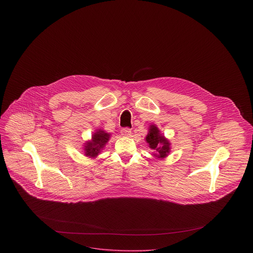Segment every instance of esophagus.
Returning a JSON list of instances; mask_svg holds the SVG:
<instances>
[{
	"mask_svg": "<svg viewBox=\"0 0 253 253\" xmlns=\"http://www.w3.org/2000/svg\"><path fill=\"white\" fill-rule=\"evenodd\" d=\"M121 134H122L123 136H130V134H131V129H130L129 127H124V128H122V130H121Z\"/></svg>",
	"mask_w": 253,
	"mask_h": 253,
	"instance_id": "1",
	"label": "esophagus"
}]
</instances>
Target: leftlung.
<instances>
[{
	"instance_id": "8db88e82",
	"label": "left lung",
	"mask_w": 253,
	"mask_h": 253,
	"mask_svg": "<svg viewBox=\"0 0 253 253\" xmlns=\"http://www.w3.org/2000/svg\"><path fill=\"white\" fill-rule=\"evenodd\" d=\"M146 141L151 149L155 150L157 153L155 155L158 158H165L169 153V142L160 134V130L156 126H151Z\"/></svg>"
}]
</instances>
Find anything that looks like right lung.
I'll use <instances>...</instances> for the list:
<instances>
[{
	"mask_svg": "<svg viewBox=\"0 0 253 253\" xmlns=\"http://www.w3.org/2000/svg\"><path fill=\"white\" fill-rule=\"evenodd\" d=\"M109 137H110V134L102 130L95 132L92 136V140L90 142H87L85 145V148H84L85 156L90 158L96 157L107 143Z\"/></svg>",
	"mask_w": 253,
	"mask_h": 253,
	"instance_id": "1",
	"label": "right lung"
}]
</instances>
